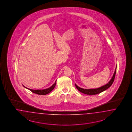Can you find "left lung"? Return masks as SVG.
<instances>
[{"instance_id": "8db88e82", "label": "left lung", "mask_w": 132, "mask_h": 132, "mask_svg": "<svg viewBox=\"0 0 132 132\" xmlns=\"http://www.w3.org/2000/svg\"><path fill=\"white\" fill-rule=\"evenodd\" d=\"M116 69H117V66H116L115 70L114 73L113 74V76H112V78L111 79V80L109 81V82H108V84L104 85L103 86H102L100 88H92V89H85V88H82L79 87L76 84H75L76 87L77 88V89L82 93L87 94V95H95L99 94L101 92H103L104 90H106L108 88H109L113 84L114 79H115V77L116 75Z\"/></svg>"}]
</instances>
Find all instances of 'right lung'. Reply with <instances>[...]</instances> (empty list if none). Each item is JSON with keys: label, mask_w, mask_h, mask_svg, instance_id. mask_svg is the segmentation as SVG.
<instances>
[{"label": "right lung", "mask_w": 132, "mask_h": 132, "mask_svg": "<svg viewBox=\"0 0 132 132\" xmlns=\"http://www.w3.org/2000/svg\"><path fill=\"white\" fill-rule=\"evenodd\" d=\"M56 80L55 81V83L53 84L52 86H51L50 87L44 89H32L24 87V85H23V86H24V88L28 89L29 90H30L31 92L35 93L37 94H39V95H46V94H47L48 93H49L51 91H52V90L55 87V86H56Z\"/></svg>", "instance_id": "1"}]
</instances>
